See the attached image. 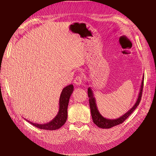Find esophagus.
<instances>
[{"label": "esophagus", "instance_id": "34e87169", "mask_svg": "<svg viewBox=\"0 0 156 156\" xmlns=\"http://www.w3.org/2000/svg\"><path fill=\"white\" fill-rule=\"evenodd\" d=\"M73 83H74L77 86H80V84L83 83V79L80 77V76H77L73 80Z\"/></svg>", "mask_w": 156, "mask_h": 156}]
</instances>
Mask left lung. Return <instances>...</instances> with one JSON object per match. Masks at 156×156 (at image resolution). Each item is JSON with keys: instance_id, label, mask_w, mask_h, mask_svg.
<instances>
[{"instance_id": "1", "label": "left lung", "mask_w": 156, "mask_h": 156, "mask_svg": "<svg viewBox=\"0 0 156 156\" xmlns=\"http://www.w3.org/2000/svg\"><path fill=\"white\" fill-rule=\"evenodd\" d=\"M144 76V75H143V76H142L139 94H138V98H137L136 103L134 104L133 106L127 112L125 113V114H123L122 115H121L120 117L115 118V119H109V118H106L100 114L98 109L96 100V98H95L93 90H92L91 88L89 87L87 90L88 96L89 98V106H90L92 119H93V122H94L95 125H96L98 127L102 128V129H110L113 127V126H115L116 125H120V124H122V122H124V121H125L126 118H127L131 114L132 112L136 109L137 107H138L140 104V102L142 94V89H143ZM87 84H89L88 83H87Z\"/></svg>"}]
</instances>
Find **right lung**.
Returning <instances> with one entry per match:
<instances>
[{"mask_svg":"<svg viewBox=\"0 0 156 156\" xmlns=\"http://www.w3.org/2000/svg\"><path fill=\"white\" fill-rule=\"evenodd\" d=\"M73 91V84H69L63 88L62 90L61 94H60V96L59 98V110L58 112L57 115L55 116L53 120L49 121V122L44 123V124H38L32 122L29 120H27L26 118L25 119L27 121V122L31 124L33 126H36V127L41 129H44V130H56L64 125L66 122L67 119V108H68V104L69 101V98L71 95L72 94Z\"/></svg>","mask_w":156,"mask_h":156,"instance_id":"obj_1","label":"right lung"}]
</instances>
